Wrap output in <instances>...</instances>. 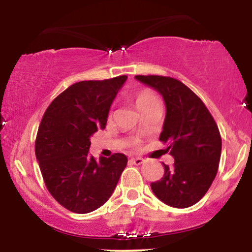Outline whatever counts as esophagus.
Instances as JSON below:
<instances>
[{"label":"esophagus","mask_w":252,"mask_h":252,"mask_svg":"<svg viewBox=\"0 0 252 252\" xmlns=\"http://www.w3.org/2000/svg\"><path fill=\"white\" fill-rule=\"evenodd\" d=\"M130 162L136 164V166H140V164H142L144 162V160L142 158H130Z\"/></svg>","instance_id":"esophagus-1"}]
</instances>
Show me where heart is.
<instances>
[{
	"label": "heart",
	"instance_id": "obj_1",
	"mask_svg": "<svg viewBox=\"0 0 252 252\" xmlns=\"http://www.w3.org/2000/svg\"><path fill=\"white\" fill-rule=\"evenodd\" d=\"M156 102H158V97H156V94L153 91H150V90H142V91H140L136 94L135 98L136 106H137V109L140 110V111L148 108L150 104Z\"/></svg>",
	"mask_w": 252,
	"mask_h": 252
}]
</instances>
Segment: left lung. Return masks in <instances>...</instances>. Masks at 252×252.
<instances>
[{
	"instance_id": "1",
	"label": "left lung",
	"mask_w": 252,
	"mask_h": 252,
	"mask_svg": "<svg viewBox=\"0 0 252 252\" xmlns=\"http://www.w3.org/2000/svg\"><path fill=\"white\" fill-rule=\"evenodd\" d=\"M158 90L166 103L160 141L174 164L163 163L161 180L152 182L154 194L164 204L186 209L198 202L215 180L221 154V136L209 109L189 86L164 76H136Z\"/></svg>"
}]
</instances>
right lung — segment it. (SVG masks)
Wrapping results in <instances>:
<instances>
[{
	"instance_id": "obj_1",
	"label": "right lung",
	"mask_w": 252,
	"mask_h": 252,
	"mask_svg": "<svg viewBox=\"0 0 252 252\" xmlns=\"http://www.w3.org/2000/svg\"><path fill=\"white\" fill-rule=\"evenodd\" d=\"M126 76L78 82L53 99L43 114L35 155L48 192L63 207L89 213L111 196L128 158L115 153L96 161L90 137L104 129L112 100Z\"/></svg>"
}]
</instances>
